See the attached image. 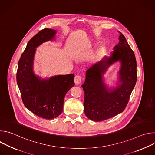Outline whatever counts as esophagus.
Listing matches in <instances>:
<instances>
[{"label": "esophagus", "mask_w": 155, "mask_h": 155, "mask_svg": "<svg viewBox=\"0 0 155 155\" xmlns=\"http://www.w3.org/2000/svg\"><path fill=\"white\" fill-rule=\"evenodd\" d=\"M74 82L77 85L80 84L81 82V77L80 75H76L74 78Z\"/></svg>", "instance_id": "obj_1"}]
</instances>
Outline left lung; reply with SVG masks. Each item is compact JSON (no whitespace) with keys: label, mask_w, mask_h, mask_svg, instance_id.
<instances>
[{"label":"left lung","mask_w":155,"mask_h":155,"mask_svg":"<svg viewBox=\"0 0 155 155\" xmlns=\"http://www.w3.org/2000/svg\"><path fill=\"white\" fill-rule=\"evenodd\" d=\"M118 40L109 56H104L86 71L84 110L86 116L94 121L112 118L125 109L137 81V63L135 54L120 32ZM120 62L117 80L113 86L105 82L104 75L109 68Z\"/></svg>","instance_id":"1"}]
</instances>
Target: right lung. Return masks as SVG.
Returning <instances> with one entry per match:
<instances>
[{
	"label": "right lung",
	"mask_w": 155,
	"mask_h": 155,
	"mask_svg": "<svg viewBox=\"0 0 155 155\" xmlns=\"http://www.w3.org/2000/svg\"><path fill=\"white\" fill-rule=\"evenodd\" d=\"M57 31L44 29L28 43L18 64L16 81L23 104L35 115L51 120L62 112L64 97L75 83L74 74L56 75L42 78L34 71L37 48L56 40Z\"/></svg>",
	"instance_id": "add662e5"
}]
</instances>
